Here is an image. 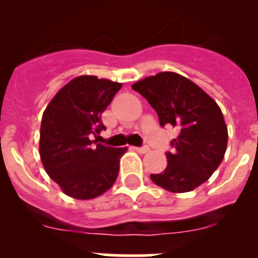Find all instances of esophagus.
<instances>
[{
  "instance_id": "esophagus-1",
  "label": "esophagus",
  "mask_w": 258,
  "mask_h": 258,
  "mask_svg": "<svg viewBox=\"0 0 258 258\" xmlns=\"http://www.w3.org/2000/svg\"><path fill=\"white\" fill-rule=\"evenodd\" d=\"M134 151L140 152V154H147V152H150V147H147V146H143V147H133Z\"/></svg>"
}]
</instances>
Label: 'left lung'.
<instances>
[{
	"label": "left lung",
	"instance_id": "obj_1",
	"mask_svg": "<svg viewBox=\"0 0 258 258\" xmlns=\"http://www.w3.org/2000/svg\"><path fill=\"white\" fill-rule=\"evenodd\" d=\"M147 99L161 126L172 125L178 137L166 152L163 173L152 182L170 192H187L208 181L220 166L227 147V127L218 104L202 88L174 72H160L133 84Z\"/></svg>",
	"mask_w": 258,
	"mask_h": 258
}]
</instances>
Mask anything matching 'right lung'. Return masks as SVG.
<instances>
[{
  "label": "right lung",
  "instance_id": "add662e5",
  "mask_svg": "<svg viewBox=\"0 0 258 258\" xmlns=\"http://www.w3.org/2000/svg\"><path fill=\"white\" fill-rule=\"evenodd\" d=\"M121 84L95 76L71 80L47 104L40 132V156L50 178L79 200L94 199L112 187L126 147L92 141L106 129L101 120Z\"/></svg>",
  "mask_w": 258,
  "mask_h": 258
}]
</instances>
